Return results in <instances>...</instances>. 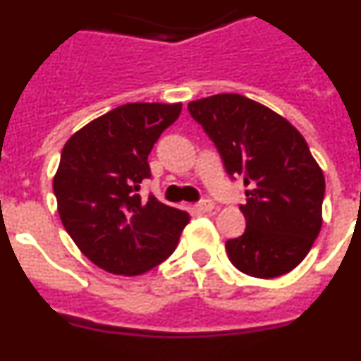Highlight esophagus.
Instances as JSON below:
<instances>
[{"instance_id": "obj_1", "label": "esophagus", "mask_w": 361, "mask_h": 361, "mask_svg": "<svg viewBox=\"0 0 361 361\" xmlns=\"http://www.w3.org/2000/svg\"><path fill=\"white\" fill-rule=\"evenodd\" d=\"M195 209L199 213H209V212H213V209H215V204H213L212 200H202V202L195 204Z\"/></svg>"}]
</instances>
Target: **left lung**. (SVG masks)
Wrapping results in <instances>:
<instances>
[{
    "label": "left lung",
    "instance_id": "8db88e82",
    "mask_svg": "<svg viewBox=\"0 0 361 361\" xmlns=\"http://www.w3.org/2000/svg\"><path fill=\"white\" fill-rule=\"evenodd\" d=\"M219 148L229 175H244L242 237L226 242L238 271L276 279L295 269L322 229L325 178L302 133L286 117L238 94L188 104Z\"/></svg>",
    "mask_w": 361,
    "mask_h": 361
}]
</instances>
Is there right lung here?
Returning <instances> with one entry per match:
<instances>
[{
	"instance_id": "right-lung-1",
	"label": "right lung",
	"mask_w": 361,
	"mask_h": 361,
	"mask_svg": "<svg viewBox=\"0 0 361 361\" xmlns=\"http://www.w3.org/2000/svg\"><path fill=\"white\" fill-rule=\"evenodd\" d=\"M183 104L130 103L97 117L66 141L54 175L57 213L90 262L137 276L170 257L190 215L137 193L148 155Z\"/></svg>"
}]
</instances>
